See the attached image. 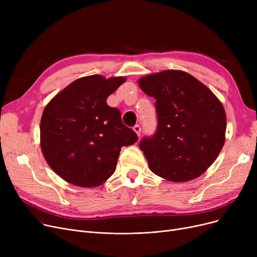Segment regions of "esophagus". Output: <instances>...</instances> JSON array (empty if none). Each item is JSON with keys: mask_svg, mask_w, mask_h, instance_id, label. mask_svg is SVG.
Listing matches in <instances>:
<instances>
[{"mask_svg": "<svg viewBox=\"0 0 257 257\" xmlns=\"http://www.w3.org/2000/svg\"><path fill=\"white\" fill-rule=\"evenodd\" d=\"M133 130L137 132V134L139 137H141V133H142V127H141V125H136L133 127Z\"/></svg>", "mask_w": 257, "mask_h": 257, "instance_id": "esophagus-1", "label": "esophagus"}]
</instances>
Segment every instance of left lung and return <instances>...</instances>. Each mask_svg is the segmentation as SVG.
Instances as JSON below:
<instances>
[{
	"label": "left lung",
	"instance_id": "8db88e82",
	"mask_svg": "<svg viewBox=\"0 0 257 257\" xmlns=\"http://www.w3.org/2000/svg\"><path fill=\"white\" fill-rule=\"evenodd\" d=\"M139 85L156 100V131L140 143L151 171L174 182L199 177L224 146L223 105L203 83L181 71L143 77Z\"/></svg>",
	"mask_w": 257,
	"mask_h": 257
}]
</instances>
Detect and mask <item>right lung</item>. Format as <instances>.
Instances as JSON below:
<instances>
[{"mask_svg":"<svg viewBox=\"0 0 257 257\" xmlns=\"http://www.w3.org/2000/svg\"><path fill=\"white\" fill-rule=\"evenodd\" d=\"M126 81L92 75L77 79L46 106L40 147L48 165L65 181L94 187L114 173L121 147L139 138L108 106V96Z\"/></svg>","mask_w":257,"mask_h":257,"instance_id":"add662e5","label":"right lung"}]
</instances>
